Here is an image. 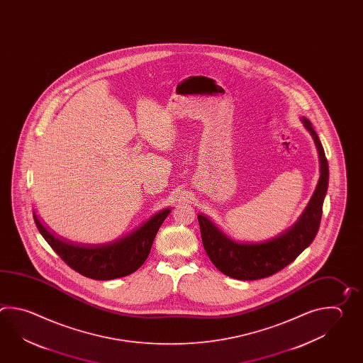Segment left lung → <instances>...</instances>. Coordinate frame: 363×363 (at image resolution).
<instances>
[{"instance_id": "8db88e82", "label": "left lung", "mask_w": 363, "mask_h": 363, "mask_svg": "<svg viewBox=\"0 0 363 363\" xmlns=\"http://www.w3.org/2000/svg\"><path fill=\"white\" fill-rule=\"evenodd\" d=\"M319 155L318 184L303 215L281 235L261 243H237L226 237L206 216H198L200 234L208 257L221 273L240 281H256L278 273L311 245L317 235L328 187V163L318 135L308 118H301Z\"/></svg>"}]
</instances>
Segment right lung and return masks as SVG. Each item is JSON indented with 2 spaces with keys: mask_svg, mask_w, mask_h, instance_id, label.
<instances>
[{
  "mask_svg": "<svg viewBox=\"0 0 363 363\" xmlns=\"http://www.w3.org/2000/svg\"><path fill=\"white\" fill-rule=\"evenodd\" d=\"M169 213L170 208L163 209L132 233L118 240L98 245L62 240L45 228L36 213H33V218L40 234L68 267L90 279L108 281L126 277L143 265L157 230Z\"/></svg>",
  "mask_w": 363,
  "mask_h": 363,
  "instance_id": "obj_1",
  "label": "right lung"
}]
</instances>
